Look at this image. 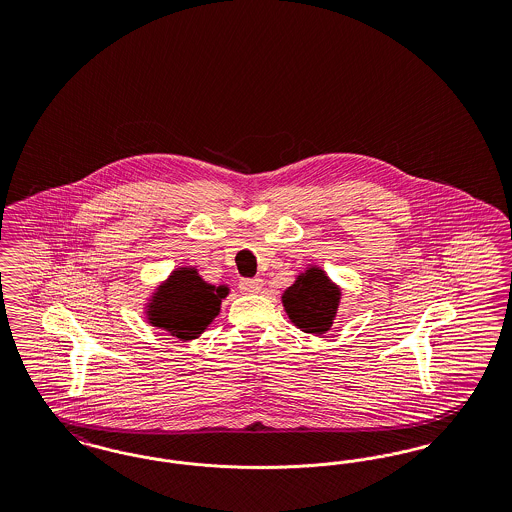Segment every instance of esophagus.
I'll return each instance as SVG.
<instances>
[{
  "label": "esophagus",
  "mask_w": 512,
  "mask_h": 512,
  "mask_svg": "<svg viewBox=\"0 0 512 512\" xmlns=\"http://www.w3.org/2000/svg\"><path fill=\"white\" fill-rule=\"evenodd\" d=\"M263 288V280L261 278H244L240 282V290L244 293H259Z\"/></svg>",
  "instance_id": "1"
}]
</instances>
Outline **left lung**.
<instances>
[{
  "instance_id": "1",
  "label": "left lung",
  "mask_w": 512,
  "mask_h": 512,
  "mask_svg": "<svg viewBox=\"0 0 512 512\" xmlns=\"http://www.w3.org/2000/svg\"><path fill=\"white\" fill-rule=\"evenodd\" d=\"M282 299L286 313L295 326L309 334H324L330 330L336 317L340 290L324 276L320 268H311L295 280Z\"/></svg>"
}]
</instances>
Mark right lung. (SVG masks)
Instances as JSON below:
<instances>
[{"instance_id": "add662e5", "label": "right lung", "mask_w": 512, "mask_h": 512, "mask_svg": "<svg viewBox=\"0 0 512 512\" xmlns=\"http://www.w3.org/2000/svg\"><path fill=\"white\" fill-rule=\"evenodd\" d=\"M224 286L203 282L194 268L174 270L169 282L155 293L149 305L151 322L163 326L182 340L197 338L205 326L219 315L220 299L226 297Z\"/></svg>"}]
</instances>
